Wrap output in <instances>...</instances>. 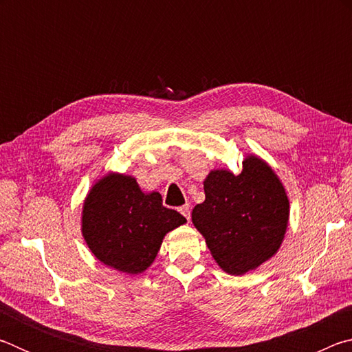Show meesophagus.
I'll return each mask as SVG.
<instances>
[{"label": "esophagus", "mask_w": 352, "mask_h": 352, "mask_svg": "<svg viewBox=\"0 0 352 352\" xmlns=\"http://www.w3.org/2000/svg\"><path fill=\"white\" fill-rule=\"evenodd\" d=\"M180 212H182L183 216L186 217L188 220L190 219V206H189V205H183V206L180 208Z\"/></svg>", "instance_id": "34e87169"}]
</instances>
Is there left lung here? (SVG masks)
I'll list each match as a JSON object with an SVG mask.
<instances>
[{
  "label": "left lung",
  "instance_id": "8db88e82",
  "mask_svg": "<svg viewBox=\"0 0 352 352\" xmlns=\"http://www.w3.org/2000/svg\"><path fill=\"white\" fill-rule=\"evenodd\" d=\"M204 189L205 201L192 210V223L220 269L243 275L278 252L289 223V199L269 164L250 155L239 175L211 170Z\"/></svg>",
  "mask_w": 352,
  "mask_h": 352
}]
</instances>
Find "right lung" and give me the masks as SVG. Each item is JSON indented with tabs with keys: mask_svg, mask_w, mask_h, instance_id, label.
<instances>
[{
	"mask_svg": "<svg viewBox=\"0 0 352 352\" xmlns=\"http://www.w3.org/2000/svg\"><path fill=\"white\" fill-rule=\"evenodd\" d=\"M184 222L180 212L163 206L158 192L144 194L133 177L111 172L87 195L82 234L100 262L138 275L157 258L166 233Z\"/></svg>",
	"mask_w": 352,
	"mask_h": 352,
	"instance_id": "1",
	"label": "right lung"
}]
</instances>
